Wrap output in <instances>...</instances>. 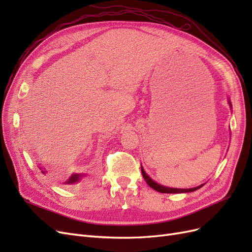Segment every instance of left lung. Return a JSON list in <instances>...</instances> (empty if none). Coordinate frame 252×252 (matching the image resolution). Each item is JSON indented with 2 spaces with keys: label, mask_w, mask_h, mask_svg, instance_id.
<instances>
[{
  "label": "left lung",
  "mask_w": 252,
  "mask_h": 252,
  "mask_svg": "<svg viewBox=\"0 0 252 252\" xmlns=\"http://www.w3.org/2000/svg\"><path fill=\"white\" fill-rule=\"evenodd\" d=\"M141 170H142V174H143V178L144 180L146 181L147 184L152 188L157 190V191L161 192V193H183V192H191L194 191V190L201 188L203 185L201 186H197V187H193V188H189V189H177V188H168V187H165V186H161L158 183H156L155 181H152L148 175L146 174V172L144 171L143 167L141 166Z\"/></svg>",
  "instance_id": "8db88e82"
}]
</instances>
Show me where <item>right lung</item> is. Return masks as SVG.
<instances>
[{
	"label": "right lung",
	"instance_id": "1",
	"mask_svg": "<svg viewBox=\"0 0 252 252\" xmlns=\"http://www.w3.org/2000/svg\"><path fill=\"white\" fill-rule=\"evenodd\" d=\"M43 173H44V171H43ZM82 177H84L83 174H72L71 177H70V179L65 182V184L66 185H74V184H77V183H79L81 181Z\"/></svg>",
	"mask_w": 252,
	"mask_h": 252
}]
</instances>
